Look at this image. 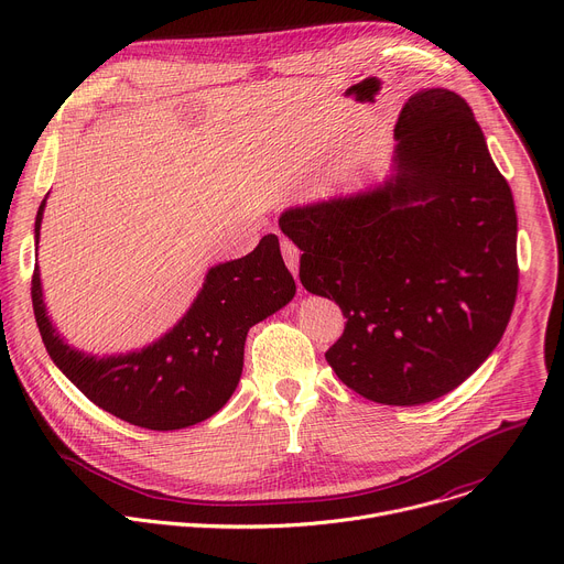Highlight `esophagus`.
Wrapping results in <instances>:
<instances>
[{"mask_svg":"<svg viewBox=\"0 0 564 564\" xmlns=\"http://www.w3.org/2000/svg\"><path fill=\"white\" fill-rule=\"evenodd\" d=\"M281 252H283V259H285V265H288V270L294 274V279L299 276V257H301V252L296 250V246H292L290 240H283L281 243Z\"/></svg>","mask_w":564,"mask_h":564,"instance_id":"esophagus-1","label":"esophagus"}]
</instances>
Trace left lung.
I'll return each instance as SVG.
<instances>
[{"mask_svg":"<svg viewBox=\"0 0 564 564\" xmlns=\"http://www.w3.org/2000/svg\"><path fill=\"white\" fill-rule=\"evenodd\" d=\"M388 178L290 207L307 292L335 299L337 377L386 406H417L470 377L500 344L518 294V218L464 98L422 89L394 124Z\"/></svg>","mask_w":564,"mask_h":564,"instance_id":"1","label":"left lung"}]
</instances>
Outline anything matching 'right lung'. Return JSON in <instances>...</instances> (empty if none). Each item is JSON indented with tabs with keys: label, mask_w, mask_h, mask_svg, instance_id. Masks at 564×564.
<instances>
[{
	"label": "right lung",
	"mask_w": 564,
	"mask_h": 564,
	"mask_svg": "<svg viewBox=\"0 0 564 564\" xmlns=\"http://www.w3.org/2000/svg\"><path fill=\"white\" fill-rule=\"evenodd\" d=\"M46 198L35 216V252ZM294 292L279 238L268 234L248 257L207 270L198 296L170 333L140 350L98 357L68 346L55 330L37 265L31 285L53 364L96 406L149 431L187 429L218 413L243 372L250 328L288 305Z\"/></svg>",
	"instance_id": "1"
}]
</instances>
